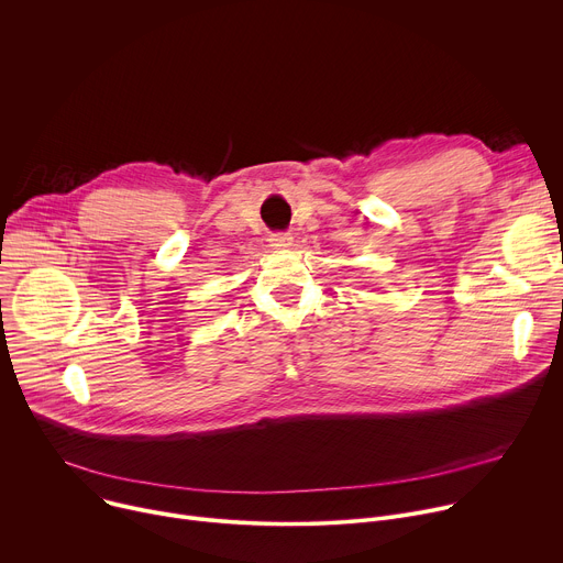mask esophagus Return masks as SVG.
<instances>
[{
  "label": "esophagus",
  "mask_w": 563,
  "mask_h": 563,
  "mask_svg": "<svg viewBox=\"0 0 563 563\" xmlns=\"http://www.w3.org/2000/svg\"><path fill=\"white\" fill-rule=\"evenodd\" d=\"M269 243H272V247H276V250H285V247L291 245V235H289V233H272Z\"/></svg>",
  "instance_id": "esophagus-1"
}]
</instances>
